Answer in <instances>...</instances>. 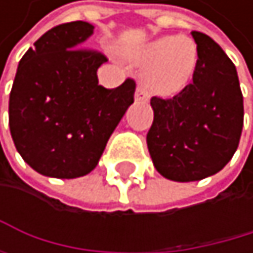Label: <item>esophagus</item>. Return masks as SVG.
<instances>
[{"label":"esophagus","instance_id":"1","mask_svg":"<svg viewBox=\"0 0 253 253\" xmlns=\"http://www.w3.org/2000/svg\"><path fill=\"white\" fill-rule=\"evenodd\" d=\"M149 98H150V95H149V92L147 91H145V88H144V86H138V88H136V91H135V100L136 101H149Z\"/></svg>","mask_w":253,"mask_h":253}]
</instances>
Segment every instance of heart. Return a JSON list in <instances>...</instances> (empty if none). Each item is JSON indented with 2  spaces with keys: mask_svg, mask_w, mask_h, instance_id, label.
Returning a JSON list of instances; mask_svg holds the SVG:
<instances>
[{
  "mask_svg": "<svg viewBox=\"0 0 253 253\" xmlns=\"http://www.w3.org/2000/svg\"><path fill=\"white\" fill-rule=\"evenodd\" d=\"M133 60L145 65L142 82L158 95H174L188 84L197 62L193 41L183 36L159 38L133 54Z\"/></svg>",
  "mask_w": 253,
  "mask_h": 253,
  "instance_id": "obj_1",
  "label": "heart"
}]
</instances>
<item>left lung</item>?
<instances>
[{"label": "left lung", "mask_w": 253, "mask_h": 253, "mask_svg": "<svg viewBox=\"0 0 253 253\" xmlns=\"http://www.w3.org/2000/svg\"><path fill=\"white\" fill-rule=\"evenodd\" d=\"M193 82L173 98L152 97L147 147L156 170L193 182L218 173L232 159L243 130V94L235 65L208 35L193 32Z\"/></svg>", "instance_id": "left-lung-1"}]
</instances>
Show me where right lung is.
Returning a JSON list of instances; mask_svg holds the SVG:
<instances>
[{
  "instance_id": "add662e5",
  "label": "right lung",
  "mask_w": 253,
  "mask_h": 253,
  "mask_svg": "<svg viewBox=\"0 0 253 253\" xmlns=\"http://www.w3.org/2000/svg\"><path fill=\"white\" fill-rule=\"evenodd\" d=\"M92 33L94 25L83 21L56 25L19 60L8 126L22 159L43 176L91 173L133 103L135 80L115 89L98 84L97 70L108 59L83 46Z\"/></svg>"
}]
</instances>
